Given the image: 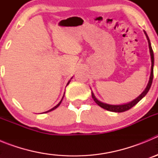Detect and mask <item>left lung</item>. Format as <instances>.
Here are the masks:
<instances>
[{
    "instance_id": "1",
    "label": "left lung",
    "mask_w": 158,
    "mask_h": 158,
    "mask_svg": "<svg viewBox=\"0 0 158 158\" xmlns=\"http://www.w3.org/2000/svg\"><path fill=\"white\" fill-rule=\"evenodd\" d=\"M144 33L146 36V39L148 40V44H149V49H150V58H151V72H150V79H149V81H148L147 85H146V89L140 95H139L136 99H135L132 101L129 102V103H127V104H118V105H114V104H106V103H104V102H101L96 98L95 96L94 93L92 91V97H93V100L96 102V104H98L100 107H101L102 108L107 110V111H113V112H123V111H126L127 110L131 109V107H134L135 105H136L141 100H142L150 90V87H151L152 81H153V65H154V56H153V49H152L151 47V43H150V39L148 37L146 32L144 31ZM91 89V88H90Z\"/></svg>"
}]
</instances>
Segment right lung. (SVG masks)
<instances>
[{
	"label": "right lung",
	"instance_id": "obj_1",
	"mask_svg": "<svg viewBox=\"0 0 158 158\" xmlns=\"http://www.w3.org/2000/svg\"><path fill=\"white\" fill-rule=\"evenodd\" d=\"M72 78H73V77H72ZM72 78H71V79H72ZM71 79H70V80H69V81H68V83H67V85H69V82H70V81H71ZM63 97H64V96H62V100H61V101H60V102H59V103H58V104H57V105H56V106H55V107H53V108H51V110H49V111H46V113H47V112H49V111H53V110H54V109H56L57 107H58V106H59V105H60V104H61V103H62V99H63Z\"/></svg>",
	"mask_w": 158,
	"mask_h": 158
}]
</instances>
